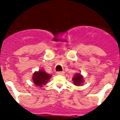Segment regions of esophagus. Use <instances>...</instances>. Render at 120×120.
Masks as SVG:
<instances>
[{
    "label": "esophagus",
    "mask_w": 120,
    "mask_h": 120,
    "mask_svg": "<svg viewBox=\"0 0 120 120\" xmlns=\"http://www.w3.org/2000/svg\"><path fill=\"white\" fill-rule=\"evenodd\" d=\"M56 74L58 75H64V71H58V72L56 73Z\"/></svg>",
    "instance_id": "34e87169"
}]
</instances>
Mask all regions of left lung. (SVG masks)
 Segmentation results:
<instances>
[{"mask_svg": "<svg viewBox=\"0 0 120 120\" xmlns=\"http://www.w3.org/2000/svg\"><path fill=\"white\" fill-rule=\"evenodd\" d=\"M73 83L76 86H80L83 85V82H84V79H83V76L80 73H76L75 76L73 78Z\"/></svg>", "mask_w": 120, "mask_h": 120, "instance_id": "1", "label": "left lung"}]
</instances>
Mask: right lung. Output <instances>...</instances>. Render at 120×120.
I'll use <instances>...</instances> for the list:
<instances>
[{
	"instance_id": "right-lung-1",
	"label": "right lung",
	"mask_w": 120,
	"mask_h": 120,
	"mask_svg": "<svg viewBox=\"0 0 120 120\" xmlns=\"http://www.w3.org/2000/svg\"><path fill=\"white\" fill-rule=\"evenodd\" d=\"M51 76V75L47 73L43 69H40L38 71H35L33 73L32 79L35 86L42 87L44 85L47 83Z\"/></svg>"
}]
</instances>
